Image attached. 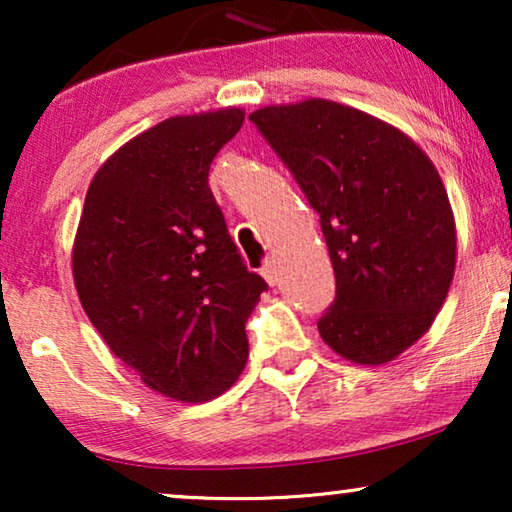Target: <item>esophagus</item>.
<instances>
[{"label": "esophagus", "instance_id": "1", "mask_svg": "<svg viewBox=\"0 0 512 512\" xmlns=\"http://www.w3.org/2000/svg\"><path fill=\"white\" fill-rule=\"evenodd\" d=\"M261 275L265 277V282H268L270 286H277V282H279V268H277V263L272 261V258H270V261H265Z\"/></svg>", "mask_w": 512, "mask_h": 512}]
</instances>
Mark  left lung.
Here are the masks:
<instances>
[{
  "label": "left lung",
  "instance_id": "left-lung-1",
  "mask_svg": "<svg viewBox=\"0 0 512 512\" xmlns=\"http://www.w3.org/2000/svg\"><path fill=\"white\" fill-rule=\"evenodd\" d=\"M319 214L335 272L321 338L377 366L429 331L457 261V230L436 167L401 130L328 100L249 116Z\"/></svg>",
  "mask_w": 512,
  "mask_h": 512
}]
</instances>
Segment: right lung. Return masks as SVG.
I'll return each mask as SVG.
<instances>
[{
	"instance_id": "obj_1",
	"label": "right lung",
	"mask_w": 512,
	"mask_h": 512,
	"mask_svg": "<svg viewBox=\"0 0 512 512\" xmlns=\"http://www.w3.org/2000/svg\"><path fill=\"white\" fill-rule=\"evenodd\" d=\"M242 109L174 116L130 139L90 181L74 284L111 352L158 394L219 396L249 356L244 333L268 284L249 272L209 188Z\"/></svg>"
}]
</instances>
